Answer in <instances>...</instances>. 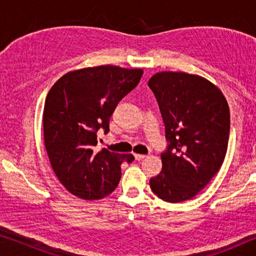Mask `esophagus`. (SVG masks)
Listing matches in <instances>:
<instances>
[{
	"mask_svg": "<svg viewBox=\"0 0 256 256\" xmlns=\"http://www.w3.org/2000/svg\"><path fill=\"white\" fill-rule=\"evenodd\" d=\"M134 156H135V158L138 160H143V158H146V155H141V154H134Z\"/></svg>",
	"mask_w": 256,
	"mask_h": 256,
	"instance_id": "34e87169",
	"label": "esophagus"
}]
</instances>
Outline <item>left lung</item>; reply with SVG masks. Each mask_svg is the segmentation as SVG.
<instances>
[{
  "label": "left lung",
  "mask_w": 256,
  "mask_h": 256,
  "mask_svg": "<svg viewBox=\"0 0 256 256\" xmlns=\"http://www.w3.org/2000/svg\"><path fill=\"white\" fill-rule=\"evenodd\" d=\"M148 86L158 102L169 143L160 155L162 171L150 180V188L168 202L188 200L208 184L225 160L228 104L211 82L185 72H158Z\"/></svg>",
  "instance_id": "1"
}]
</instances>
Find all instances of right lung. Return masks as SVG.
Returning <instances> with one entry per match:
<instances>
[{
    "mask_svg": "<svg viewBox=\"0 0 256 256\" xmlns=\"http://www.w3.org/2000/svg\"><path fill=\"white\" fill-rule=\"evenodd\" d=\"M141 68L113 65L66 73L51 87L43 112L48 160L66 190L86 200L112 194L121 178L122 162L132 154L98 152V132H110V118L122 98L138 86Z\"/></svg>",
    "mask_w": 256,
    "mask_h": 256,
    "instance_id": "add662e5",
    "label": "right lung"
}]
</instances>
